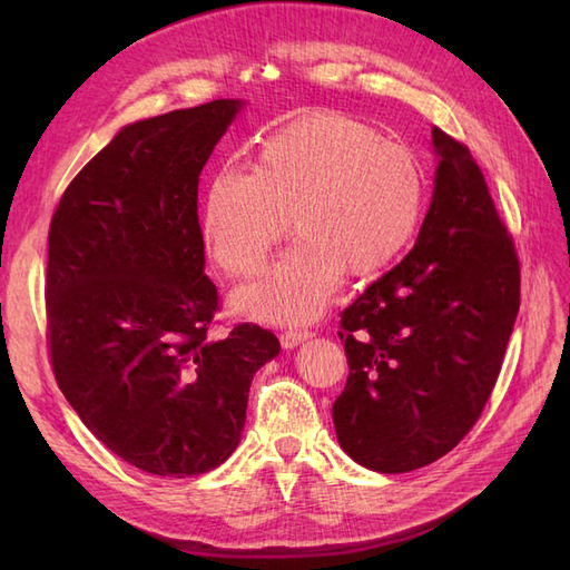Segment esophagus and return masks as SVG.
<instances>
[{"instance_id":"1","label":"esophagus","mask_w":570,"mask_h":570,"mask_svg":"<svg viewBox=\"0 0 570 570\" xmlns=\"http://www.w3.org/2000/svg\"><path fill=\"white\" fill-rule=\"evenodd\" d=\"M308 337H312V333H308V331H292V327H289V331L281 333V344H283L285 350H292V347H297L299 342H304Z\"/></svg>"}]
</instances>
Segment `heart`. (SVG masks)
<instances>
[{"instance_id":"b5f03b06","label":"heart","mask_w":570,"mask_h":570,"mask_svg":"<svg viewBox=\"0 0 570 570\" xmlns=\"http://www.w3.org/2000/svg\"><path fill=\"white\" fill-rule=\"evenodd\" d=\"M425 195L416 151L366 120L325 111L273 132L254 168L216 170L202 237L228 278H252L292 223L297 245L235 304L254 318L297 323L323 312L342 273L364 278L387 266L416 233Z\"/></svg>"}]
</instances>
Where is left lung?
Masks as SVG:
<instances>
[{
    "instance_id": "left-lung-1",
    "label": "left lung",
    "mask_w": 570,
    "mask_h": 570,
    "mask_svg": "<svg viewBox=\"0 0 570 570\" xmlns=\"http://www.w3.org/2000/svg\"><path fill=\"white\" fill-rule=\"evenodd\" d=\"M435 193L413 249L340 314L350 377L342 450L377 473L442 459L469 435L521 306L513 237L469 147L433 128Z\"/></svg>"
}]
</instances>
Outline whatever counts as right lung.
Segmentation results:
<instances>
[{"label": "right lung", "mask_w": 570, "mask_h": 570, "mask_svg": "<svg viewBox=\"0 0 570 570\" xmlns=\"http://www.w3.org/2000/svg\"><path fill=\"white\" fill-rule=\"evenodd\" d=\"M237 111V99H214L126 126L51 216V371L90 433L154 475H199L226 461L252 377L281 352L256 323L209 337L220 304L204 275L197 187Z\"/></svg>", "instance_id": "1"}]
</instances>
